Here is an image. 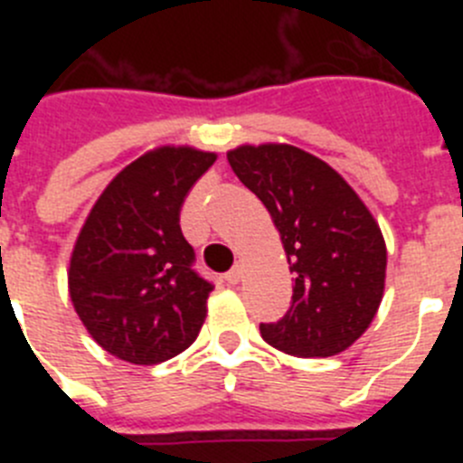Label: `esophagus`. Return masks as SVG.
<instances>
[{"label":"esophagus","instance_id":"34e87169","mask_svg":"<svg viewBox=\"0 0 463 463\" xmlns=\"http://www.w3.org/2000/svg\"><path fill=\"white\" fill-rule=\"evenodd\" d=\"M241 278H243V267H241V264H236L232 271L224 273V280H227L229 285H236V282H241Z\"/></svg>","mask_w":463,"mask_h":463}]
</instances>
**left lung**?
I'll use <instances>...</instances> for the list:
<instances>
[{"label":"left lung","instance_id":"obj_1","mask_svg":"<svg viewBox=\"0 0 463 463\" xmlns=\"http://www.w3.org/2000/svg\"><path fill=\"white\" fill-rule=\"evenodd\" d=\"M229 165L271 213L294 273L285 317L261 338L294 357H331L373 322L384 292L387 248L357 192L320 157L288 143L239 146Z\"/></svg>","mask_w":463,"mask_h":463}]
</instances>
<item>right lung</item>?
I'll return each instance as SVG.
<instances>
[{"mask_svg":"<svg viewBox=\"0 0 463 463\" xmlns=\"http://www.w3.org/2000/svg\"><path fill=\"white\" fill-rule=\"evenodd\" d=\"M215 157L190 146L150 150L90 211L69 261V297L113 357L153 366L199 336L213 285L192 269L181 206Z\"/></svg>","mask_w":463,"mask_h":463,"instance_id":"1","label":"right lung"}]
</instances>
